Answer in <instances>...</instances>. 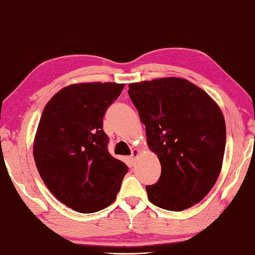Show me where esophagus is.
I'll use <instances>...</instances> for the list:
<instances>
[{
  "instance_id": "1",
  "label": "esophagus",
  "mask_w": 255,
  "mask_h": 255,
  "mask_svg": "<svg viewBox=\"0 0 255 255\" xmlns=\"http://www.w3.org/2000/svg\"><path fill=\"white\" fill-rule=\"evenodd\" d=\"M140 153V150H139L138 148H134V149H132V151H131V156H130V158H131V160H134V159H136L137 157H138V154Z\"/></svg>"
}]
</instances>
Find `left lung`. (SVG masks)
I'll return each mask as SVG.
<instances>
[{"mask_svg":"<svg viewBox=\"0 0 255 255\" xmlns=\"http://www.w3.org/2000/svg\"><path fill=\"white\" fill-rule=\"evenodd\" d=\"M128 94L161 164L158 182L146 187L149 201L169 211L200 202L222 168L227 132L219 105L180 77L131 83Z\"/></svg>","mask_w":255,"mask_h":255,"instance_id":"obj_1","label":"left lung"}]
</instances>
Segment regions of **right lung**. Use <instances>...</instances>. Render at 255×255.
<instances>
[{
	"label": "right lung",
	"mask_w": 255,
	"mask_h": 255,
	"mask_svg": "<svg viewBox=\"0 0 255 255\" xmlns=\"http://www.w3.org/2000/svg\"><path fill=\"white\" fill-rule=\"evenodd\" d=\"M125 84L79 83L62 88L45 106L33 144L39 176L58 201L93 213L116 200L128 167L111 156L103 130L107 107Z\"/></svg>",
	"instance_id": "right-lung-1"
}]
</instances>
